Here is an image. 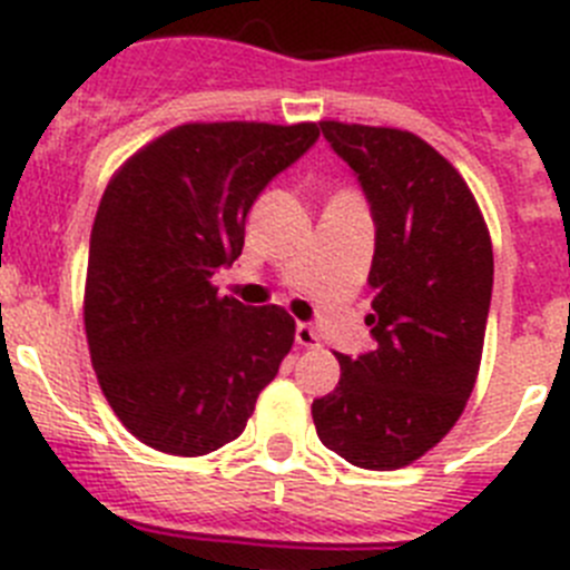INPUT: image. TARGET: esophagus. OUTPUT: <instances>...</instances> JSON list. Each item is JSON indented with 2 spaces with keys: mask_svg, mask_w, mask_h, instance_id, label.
Listing matches in <instances>:
<instances>
[{
  "mask_svg": "<svg viewBox=\"0 0 570 570\" xmlns=\"http://www.w3.org/2000/svg\"><path fill=\"white\" fill-rule=\"evenodd\" d=\"M295 341H297V346H304V348L321 346V335H317V330L312 326V323H297Z\"/></svg>",
  "mask_w": 570,
  "mask_h": 570,
  "instance_id": "esophagus-1",
  "label": "esophagus"
}]
</instances>
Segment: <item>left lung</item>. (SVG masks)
<instances>
[{
	"label": "left lung",
	"mask_w": 570,
	"mask_h": 570,
	"mask_svg": "<svg viewBox=\"0 0 570 570\" xmlns=\"http://www.w3.org/2000/svg\"><path fill=\"white\" fill-rule=\"evenodd\" d=\"M372 204L377 346L335 352L341 381L312 403L317 438L346 463L394 471L454 429L476 383L494 253L465 178L429 141L397 127L321 121Z\"/></svg>",
	"instance_id": "8db88e82"
}]
</instances>
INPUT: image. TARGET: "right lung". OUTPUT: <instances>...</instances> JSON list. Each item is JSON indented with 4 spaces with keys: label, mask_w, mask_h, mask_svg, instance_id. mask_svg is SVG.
Instances as JSON below:
<instances>
[{
    "label": "right lung",
    "mask_w": 570,
    "mask_h": 570,
    "mask_svg": "<svg viewBox=\"0 0 570 570\" xmlns=\"http://www.w3.org/2000/svg\"><path fill=\"white\" fill-rule=\"evenodd\" d=\"M321 127L187 121L112 173L90 233L85 332L116 417L150 449L202 458L233 443L295 343L284 306L218 295L261 189Z\"/></svg>",
    "instance_id": "add662e5"
}]
</instances>
